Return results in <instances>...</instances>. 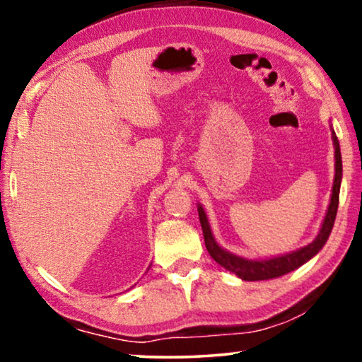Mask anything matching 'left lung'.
<instances>
[{
	"label": "left lung",
	"mask_w": 362,
	"mask_h": 362,
	"mask_svg": "<svg viewBox=\"0 0 362 362\" xmlns=\"http://www.w3.org/2000/svg\"><path fill=\"white\" fill-rule=\"evenodd\" d=\"M333 145H334V182H333V192H331V201L326 211L325 221L321 224V229L316 235V239L301 249L290 252V254L272 257V259H259V260H249L244 257L234 255L230 252L217 244L214 235H212L209 221L202 206H197V212H199V221L202 227V234H204L206 249L209 252V255L214 259L217 264L224 267L226 270L235 274L239 279L247 281H257V280H270L281 276L288 272L298 269L303 264H306L311 257H315L318 252L323 249V245L328 240V237L333 230L336 212H338L339 204V187H341V177H343V161H341V150H339V141L336 138V133L333 132Z\"/></svg>",
	"instance_id": "8db88e82"
}]
</instances>
